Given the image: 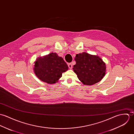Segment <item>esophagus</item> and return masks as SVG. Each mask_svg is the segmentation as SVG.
<instances>
[{
	"label": "esophagus",
	"mask_w": 134,
	"mask_h": 134,
	"mask_svg": "<svg viewBox=\"0 0 134 134\" xmlns=\"http://www.w3.org/2000/svg\"><path fill=\"white\" fill-rule=\"evenodd\" d=\"M68 67L70 68V69H71L72 67V63H69L68 64Z\"/></svg>",
	"instance_id": "obj_1"
}]
</instances>
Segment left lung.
I'll return each instance as SVG.
<instances>
[{"mask_svg": "<svg viewBox=\"0 0 134 134\" xmlns=\"http://www.w3.org/2000/svg\"><path fill=\"white\" fill-rule=\"evenodd\" d=\"M73 67L79 80L86 85H92L100 82L105 75L106 66L99 57L86 52L76 54Z\"/></svg>", "mask_w": 134, "mask_h": 134, "instance_id": "left-lung-1", "label": "left lung"}]
</instances>
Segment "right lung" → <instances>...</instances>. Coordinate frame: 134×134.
I'll list each match as a JSON object with an SVG mask.
<instances>
[{"label": "right lung", "instance_id": "right-lung-1", "mask_svg": "<svg viewBox=\"0 0 134 134\" xmlns=\"http://www.w3.org/2000/svg\"><path fill=\"white\" fill-rule=\"evenodd\" d=\"M34 64L33 70L36 76L42 81L50 84L58 82L62 74L68 69L66 62L56 53L38 58Z\"/></svg>", "mask_w": 134, "mask_h": 134}]
</instances>
